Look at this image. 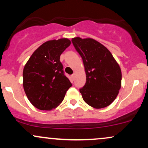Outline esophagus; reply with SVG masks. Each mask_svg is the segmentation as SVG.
<instances>
[{
	"label": "esophagus",
	"instance_id": "34e87169",
	"mask_svg": "<svg viewBox=\"0 0 148 148\" xmlns=\"http://www.w3.org/2000/svg\"><path fill=\"white\" fill-rule=\"evenodd\" d=\"M74 77H75V74H72V78L73 79H74Z\"/></svg>",
	"mask_w": 148,
	"mask_h": 148
}]
</instances>
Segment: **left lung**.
I'll return each mask as SVG.
<instances>
[{"label":"left lung","instance_id":"left-lung-1","mask_svg":"<svg viewBox=\"0 0 148 148\" xmlns=\"http://www.w3.org/2000/svg\"><path fill=\"white\" fill-rule=\"evenodd\" d=\"M81 56L86 74V83L79 90L83 100L97 109L110 106L121 87V70L107 48L92 38L72 39Z\"/></svg>","mask_w":148,"mask_h":148}]
</instances>
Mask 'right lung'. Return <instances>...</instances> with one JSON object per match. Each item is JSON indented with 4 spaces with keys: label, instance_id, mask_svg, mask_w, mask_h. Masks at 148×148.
<instances>
[{
    "label": "right lung",
    "instance_id": "1",
    "mask_svg": "<svg viewBox=\"0 0 148 148\" xmlns=\"http://www.w3.org/2000/svg\"><path fill=\"white\" fill-rule=\"evenodd\" d=\"M67 38L49 40L36 49L23 69V88L27 97L40 110L56 108L72 87L64 74L60 54L70 45Z\"/></svg>",
    "mask_w": 148,
    "mask_h": 148
}]
</instances>
